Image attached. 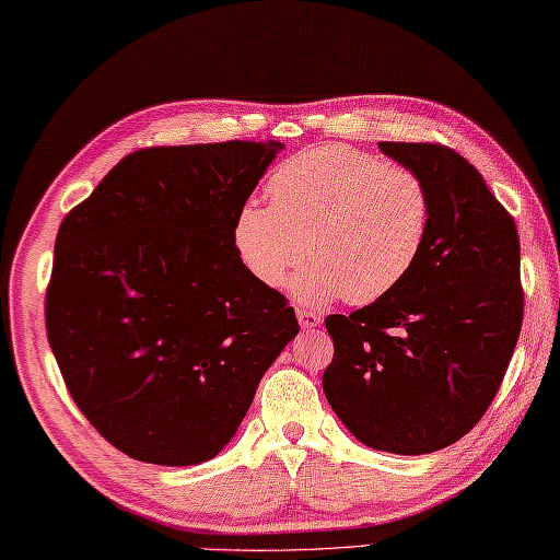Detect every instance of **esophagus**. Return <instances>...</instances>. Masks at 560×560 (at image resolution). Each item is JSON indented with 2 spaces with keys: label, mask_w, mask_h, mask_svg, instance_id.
I'll return each instance as SVG.
<instances>
[{
  "label": "esophagus",
  "mask_w": 560,
  "mask_h": 560,
  "mask_svg": "<svg viewBox=\"0 0 560 560\" xmlns=\"http://www.w3.org/2000/svg\"><path fill=\"white\" fill-rule=\"evenodd\" d=\"M296 318H300V326L302 328H316L322 326V314L318 312H312V310H296Z\"/></svg>",
  "instance_id": "obj_1"
}]
</instances>
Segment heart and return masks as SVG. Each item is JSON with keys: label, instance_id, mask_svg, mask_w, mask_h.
<instances>
[{"label": "heart", "instance_id": "1", "mask_svg": "<svg viewBox=\"0 0 560 560\" xmlns=\"http://www.w3.org/2000/svg\"><path fill=\"white\" fill-rule=\"evenodd\" d=\"M268 190L272 205L248 200L238 208L236 254L258 282L278 288L310 250L314 264L292 284L306 304L382 300L425 248L432 196L408 166L322 144L280 164Z\"/></svg>", "mask_w": 560, "mask_h": 560}]
</instances>
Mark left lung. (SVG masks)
I'll return each instance as SVG.
<instances>
[{"instance_id":"1","label":"left lung","mask_w":560,"mask_h":560,"mask_svg":"<svg viewBox=\"0 0 560 560\" xmlns=\"http://www.w3.org/2000/svg\"><path fill=\"white\" fill-rule=\"evenodd\" d=\"M432 196L413 270L382 300L326 316L334 360L324 394L362 444L430 454L483 418L515 352L524 292L512 214L462 154L430 142H380Z\"/></svg>"}]
</instances>
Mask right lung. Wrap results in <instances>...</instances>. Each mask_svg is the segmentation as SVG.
<instances>
[{
    "label": "right lung",
    "mask_w": 560,
    "mask_h": 560,
    "mask_svg": "<svg viewBox=\"0 0 560 560\" xmlns=\"http://www.w3.org/2000/svg\"><path fill=\"white\" fill-rule=\"evenodd\" d=\"M280 142L147 147L67 212L45 328L67 392L137 462L212 459L300 330L258 282L234 220Z\"/></svg>",
    "instance_id": "add662e5"
}]
</instances>
